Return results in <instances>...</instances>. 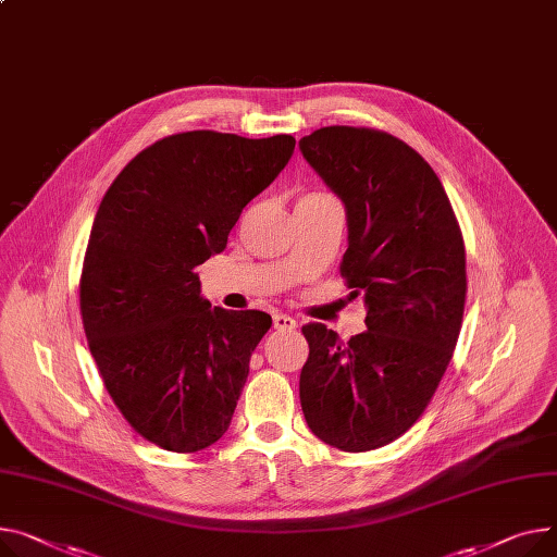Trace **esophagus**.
I'll return each instance as SVG.
<instances>
[{"label": "esophagus", "mask_w": 557, "mask_h": 557, "mask_svg": "<svg viewBox=\"0 0 557 557\" xmlns=\"http://www.w3.org/2000/svg\"><path fill=\"white\" fill-rule=\"evenodd\" d=\"M273 326H275L277 331H293V329H298V322H295L290 315L275 313V315H273Z\"/></svg>", "instance_id": "esophagus-1"}]
</instances>
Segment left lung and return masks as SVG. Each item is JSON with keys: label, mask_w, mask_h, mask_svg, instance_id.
I'll return each mask as SVG.
<instances>
[{"label": "left lung", "mask_w": 557, "mask_h": 557, "mask_svg": "<svg viewBox=\"0 0 557 557\" xmlns=\"http://www.w3.org/2000/svg\"><path fill=\"white\" fill-rule=\"evenodd\" d=\"M300 150L345 203L341 273L367 309V331L347 343L302 326V412L329 446L376 450L417 423L446 374L466 302L463 237L438 176L396 136L333 125Z\"/></svg>", "instance_id": "8db88e82"}]
</instances>
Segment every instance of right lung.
Segmentation results:
<instances>
[{
  "instance_id": "obj_1",
  "label": "right lung",
  "mask_w": 557,
  "mask_h": 557,
  "mask_svg": "<svg viewBox=\"0 0 557 557\" xmlns=\"http://www.w3.org/2000/svg\"><path fill=\"white\" fill-rule=\"evenodd\" d=\"M295 138L210 129L157 140L109 185L81 277V311L102 383L129 425L172 453L224 436L271 315L201 295L199 264L226 248Z\"/></svg>"
}]
</instances>
